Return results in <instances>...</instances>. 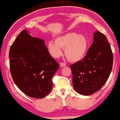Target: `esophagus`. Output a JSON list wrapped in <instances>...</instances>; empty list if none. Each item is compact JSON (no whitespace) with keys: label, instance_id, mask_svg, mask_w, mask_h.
I'll return each mask as SVG.
<instances>
[{"label":"esophagus","instance_id":"obj_1","mask_svg":"<svg viewBox=\"0 0 120 120\" xmlns=\"http://www.w3.org/2000/svg\"><path fill=\"white\" fill-rule=\"evenodd\" d=\"M60 65L61 67H64V66H66V63H60Z\"/></svg>","mask_w":120,"mask_h":120}]
</instances>
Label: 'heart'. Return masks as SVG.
<instances>
[{"label": "heart", "instance_id": "obj_1", "mask_svg": "<svg viewBox=\"0 0 120 120\" xmlns=\"http://www.w3.org/2000/svg\"><path fill=\"white\" fill-rule=\"evenodd\" d=\"M88 45V39L84 34L68 32L56 37L55 41H49L47 47L50 54L55 58L62 55V48H65V54L68 58L71 61H77L86 55Z\"/></svg>", "mask_w": 120, "mask_h": 120}]
</instances>
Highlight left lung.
<instances>
[{"mask_svg":"<svg viewBox=\"0 0 120 120\" xmlns=\"http://www.w3.org/2000/svg\"><path fill=\"white\" fill-rule=\"evenodd\" d=\"M113 61V54L106 37L96 31L86 56L70 65L75 90L84 96L98 91L109 78Z\"/></svg>","mask_w":120,"mask_h":120,"instance_id":"obj_1","label":"left lung"}]
</instances>
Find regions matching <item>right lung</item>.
Returning <instances> with one entry per match:
<instances>
[{"mask_svg": "<svg viewBox=\"0 0 120 120\" xmlns=\"http://www.w3.org/2000/svg\"><path fill=\"white\" fill-rule=\"evenodd\" d=\"M9 57L11 76L21 91L35 98H44L51 92L52 78L59 65L49 54L44 40L23 30L11 45Z\"/></svg>", "mask_w": 120, "mask_h": 120, "instance_id": "obj_1", "label": "right lung"}]
</instances>
